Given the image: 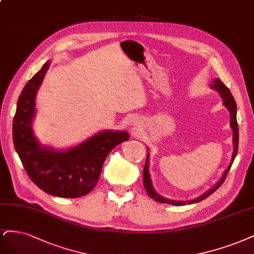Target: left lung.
<instances>
[{
    "label": "left lung",
    "instance_id": "obj_1",
    "mask_svg": "<svg viewBox=\"0 0 254 254\" xmlns=\"http://www.w3.org/2000/svg\"><path fill=\"white\" fill-rule=\"evenodd\" d=\"M211 87L213 89L217 90L218 92H220L221 97L223 99V103L225 105V107H227V109L229 110L230 112V125H231V128L233 130V145H234V149H233V153H232V159H231V162L228 166V168L226 169V171L224 172L222 179L218 181V183L216 184V185L214 187H212L210 190H208L206 193H204L203 195L198 196L197 198H194L192 200H187V202H180V200H172V199H169V198H166V197H163L161 196L160 194H157L156 192L154 191L153 189V186H152V183H151V179H150V174H149V154H148V151H147V157H146V163H145V167H144V170H143V183H144V187L147 191L148 195H149L151 198H153L154 200H156V202L159 203H165V204H170V205H174V206H183V205H186V204H194V203H197V202H200V200L205 199L206 197H208L210 194H212L213 192L218 189V187H220L222 184L224 183L227 174H228L229 170H230V167L231 165L235 159V156H237V153H238V148H239V126H238V121H237V103H235V100L234 98L232 97V94L230 92V90L227 88V87L225 86V84L220 80V78H215V80L213 81V84L211 85Z\"/></svg>",
    "mask_w": 254,
    "mask_h": 254
}]
</instances>
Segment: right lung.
Listing matches in <instances>:
<instances>
[{
    "mask_svg": "<svg viewBox=\"0 0 254 254\" xmlns=\"http://www.w3.org/2000/svg\"><path fill=\"white\" fill-rule=\"evenodd\" d=\"M49 64L46 62L30 78L17 100L13 144L28 177L39 188L51 195L76 198L95 187L107 155L128 141L129 134L127 131L106 130L62 151L41 146L33 135L31 121L36 115V94Z\"/></svg>",
    "mask_w": 254,
    "mask_h": 254,
    "instance_id": "right-lung-1",
    "label": "right lung"
}]
</instances>
